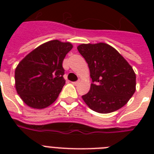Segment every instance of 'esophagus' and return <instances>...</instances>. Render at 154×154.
<instances>
[{"instance_id":"obj_1","label":"esophagus","mask_w":154,"mask_h":154,"mask_svg":"<svg viewBox=\"0 0 154 154\" xmlns=\"http://www.w3.org/2000/svg\"><path fill=\"white\" fill-rule=\"evenodd\" d=\"M72 83L74 85H77L79 84V82H72Z\"/></svg>"}]
</instances>
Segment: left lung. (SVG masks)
<instances>
[{"label": "left lung", "instance_id": "1", "mask_svg": "<svg viewBox=\"0 0 154 154\" xmlns=\"http://www.w3.org/2000/svg\"><path fill=\"white\" fill-rule=\"evenodd\" d=\"M77 50L86 60L94 83L82 99L92 110L109 113L122 108L136 91L133 67L106 43L82 44Z\"/></svg>", "mask_w": 154, "mask_h": 154}]
</instances>
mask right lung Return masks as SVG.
I'll return each mask as SVG.
<instances>
[{"label": "right lung", "mask_w": 154, "mask_h": 154, "mask_svg": "<svg viewBox=\"0 0 154 154\" xmlns=\"http://www.w3.org/2000/svg\"><path fill=\"white\" fill-rule=\"evenodd\" d=\"M72 48L70 42L53 40L37 47L19 62L15 87L25 105L42 109L57 99L65 84L63 60Z\"/></svg>", "instance_id": "right-lung-1"}]
</instances>
